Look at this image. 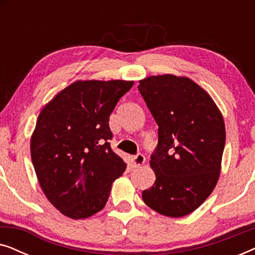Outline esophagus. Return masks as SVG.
<instances>
[{
    "label": "esophagus",
    "instance_id": "34e87169",
    "mask_svg": "<svg viewBox=\"0 0 255 255\" xmlns=\"http://www.w3.org/2000/svg\"><path fill=\"white\" fill-rule=\"evenodd\" d=\"M145 160L146 159H145L144 155H142V154H137V155H134L133 158H132V162H133L134 167H139V166L144 165Z\"/></svg>",
    "mask_w": 255,
    "mask_h": 255
}]
</instances>
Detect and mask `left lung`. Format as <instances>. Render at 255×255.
I'll list each match as a JSON object with an SVG mask.
<instances>
[{"label":"left lung","instance_id":"obj_1","mask_svg":"<svg viewBox=\"0 0 255 255\" xmlns=\"http://www.w3.org/2000/svg\"><path fill=\"white\" fill-rule=\"evenodd\" d=\"M158 124L149 165L155 182L142 191L145 204L163 216L183 217L200 207L219 179L225 124L210 95L188 78L172 74L139 81Z\"/></svg>","mask_w":255,"mask_h":255}]
</instances>
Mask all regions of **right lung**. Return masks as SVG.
<instances>
[{"label":"right lung","instance_id":"obj_1","mask_svg":"<svg viewBox=\"0 0 255 255\" xmlns=\"http://www.w3.org/2000/svg\"><path fill=\"white\" fill-rule=\"evenodd\" d=\"M133 81H75L40 111L31 159L47 200L72 219L102 210L127 163L110 147L109 117Z\"/></svg>","mask_w":255,"mask_h":255}]
</instances>
